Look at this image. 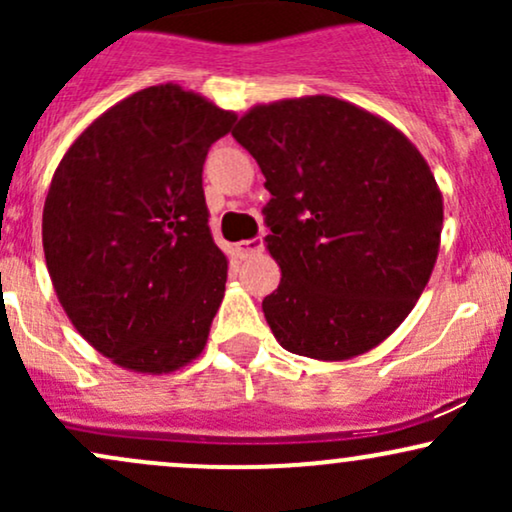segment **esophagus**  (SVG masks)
<instances>
[{"label": "esophagus", "instance_id": "obj_1", "mask_svg": "<svg viewBox=\"0 0 512 512\" xmlns=\"http://www.w3.org/2000/svg\"><path fill=\"white\" fill-rule=\"evenodd\" d=\"M236 248H238V255L243 257V260H248V257H255L262 252V238L243 240V243H238Z\"/></svg>", "mask_w": 512, "mask_h": 512}]
</instances>
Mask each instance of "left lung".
I'll use <instances>...</instances> for the list:
<instances>
[{
  "label": "left lung",
  "mask_w": 512,
  "mask_h": 512,
  "mask_svg": "<svg viewBox=\"0 0 512 512\" xmlns=\"http://www.w3.org/2000/svg\"><path fill=\"white\" fill-rule=\"evenodd\" d=\"M231 134L272 192L264 245L281 281L262 313L276 342L325 363L383 344L440 250L443 195L421 151L334 96L257 103Z\"/></svg>",
  "instance_id": "8db88e82"
}]
</instances>
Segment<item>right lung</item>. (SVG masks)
<instances>
[{
	"label": "right lung",
	"mask_w": 512,
	"mask_h": 512,
	"mask_svg": "<svg viewBox=\"0 0 512 512\" xmlns=\"http://www.w3.org/2000/svg\"><path fill=\"white\" fill-rule=\"evenodd\" d=\"M233 110L178 84L115 103L74 139L43 207L45 264L76 332L144 375L202 354L226 291L202 166Z\"/></svg>",
	"instance_id": "add662e5"
}]
</instances>
